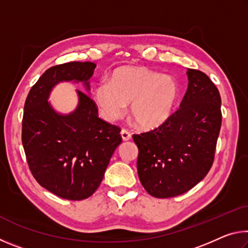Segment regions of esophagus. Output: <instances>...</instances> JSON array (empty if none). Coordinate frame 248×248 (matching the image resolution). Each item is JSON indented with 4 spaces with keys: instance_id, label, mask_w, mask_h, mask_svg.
I'll list each match as a JSON object with an SVG mask.
<instances>
[{
    "instance_id": "obj_1",
    "label": "esophagus",
    "mask_w": 248,
    "mask_h": 248,
    "mask_svg": "<svg viewBox=\"0 0 248 248\" xmlns=\"http://www.w3.org/2000/svg\"><path fill=\"white\" fill-rule=\"evenodd\" d=\"M120 136H121V138H123L124 141H129L130 139H131V133L128 132L127 130H121Z\"/></svg>"
}]
</instances>
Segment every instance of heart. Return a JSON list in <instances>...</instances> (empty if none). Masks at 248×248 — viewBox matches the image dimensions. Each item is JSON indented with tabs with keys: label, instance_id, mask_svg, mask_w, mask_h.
Instances as JSON below:
<instances>
[{
	"label": "heart",
	"instance_id": "obj_1",
	"mask_svg": "<svg viewBox=\"0 0 248 248\" xmlns=\"http://www.w3.org/2000/svg\"><path fill=\"white\" fill-rule=\"evenodd\" d=\"M178 94V83L171 75L144 66H123L112 72L110 82L103 81L96 85L93 99L108 121L121 118L131 103L130 116L134 123L151 130L169 120Z\"/></svg>",
	"mask_w": 248,
	"mask_h": 248
}]
</instances>
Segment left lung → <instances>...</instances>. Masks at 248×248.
Segmentation results:
<instances>
[{"label":"left lung","mask_w":248,"mask_h":248,"mask_svg":"<svg viewBox=\"0 0 248 248\" xmlns=\"http://www.w3.org/2000/svg\"><path fill=\"white\" fill-rule=\"evenodd\" d=\"M180 108L165 124L134 134L137 169L151 196L170 198L191 189L208 174L221 129V96L207 75L188 69Z\"/></svg>","instance_id":"left-lung-1"}]
</instances>
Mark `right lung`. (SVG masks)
<instances>
[{
	"instance_id": "add662e5",
	"label": "right lung",
	"mask_w": 248,
	"mask_h": 248,
	"mask_svg": "<svg viewBox=\"0 0 248 248\" xmlns=\"http://www.w3.org/2000/svg\"><path fill=\"white\" fill-rule=\"evenodd\" d=\"M96 64L69 62L52 66L29 91L24 106L22 142L29 169L40 186L68 200L91 197L102 183L109 161L121 143L120 129L98 118L90 96ZM81 82L74 111L62 114L48 102L58 83Z\"/></svg>"
}]
</instances>
